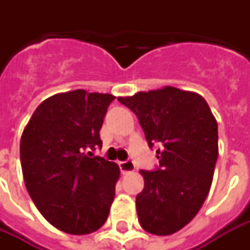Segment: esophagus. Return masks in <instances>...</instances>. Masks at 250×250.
Returning <instances> with one entry per match:
<instances>
[{"label":"esophagus","instance_id":"34e87169","mask_svg":"<svg viewBox=\"0 0 250 250\" xmlns=\"http://www.w3.org/2000/svg\"><path fill=\"white\" fill-rule=\"evenodd\" d=\"M119 168H121L122 174L125 175L135 171V164L132 161H123V162H119Z\"/></svg>","mask_w":250,"mask_h":250}]
</instances>
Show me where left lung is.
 I'll list each match as a JSON object with an SVG mask.
<instances>
[{"label": "left lung", "instance_id": "8db88e82", "mask_svg": "<svg viewBox=\"0 0 250 250\" xmlns=\"http://www.w3.org/2000/svg\"><path fill=\"white\" fill-rule=\"evenodd\" d=\"M118 101L136 114L149 148L160 146V166L140 171L139 222L146 232L171 235L196 217L208 197L218 158L217 121L200 94L174 86Z\"/></svg>", "mask_w": 250, "mask_h": 250}]
</instances>
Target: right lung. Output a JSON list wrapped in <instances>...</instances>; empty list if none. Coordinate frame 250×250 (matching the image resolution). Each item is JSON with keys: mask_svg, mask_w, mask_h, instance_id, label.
<instances>
[{"mask_svg": "<svg viewBox=\"0 0 250 250\" xmlns=\"http://www.w3.org/2000/svg\"><path fill=\"white\" fill-rule=\"evenodd\" d=\"M114 98L83 89L52 96L21 135L27 190L42 217L66 233L94 232L109 217L119 166L85 150L102 146L100 129Z\"/></svg>", "mask_w": 250, "mask_h": 250, "instance_id": "add662e5", "label": "right lung"}]
</instances>
